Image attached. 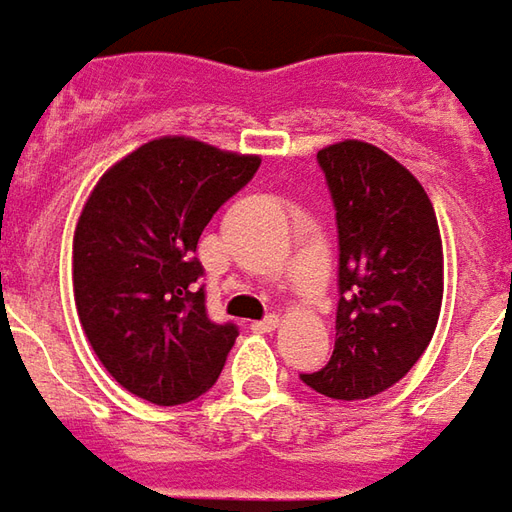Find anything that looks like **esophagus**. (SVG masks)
<instances>
[{
    "label": "esophagus",
    "mask_w": 512,
    "mask_h": 512,
    "mask_svg": "<svg viewBox=\"0 0 512 512\" xmlns=\"http://www.w3.org/2000/svg\"><path fill=\"white\" fill-rule=\"evenodd\" d=\"M277 327H280V316H268L263 318V321H255V324H252V330L255 332H274Z\"/></svg>",
    "instance_id": "esophagus-1"
}]
</instances>
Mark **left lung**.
<instances>
[{
	"mask_svg": "<svg viewBox=\"0 0 512 512\" xmlns=\"http://www.w3.org/2000/svg\"><path fill=\"white\" fill-rule=\"evenodd\" d=\"M318 163L338 221L335 352L305 385L357 402L388 391L430 346L443 302V241L424 185L380 146L346 138Z\"/></svg>",
	"mask_w": 512,
	"mask_h": 512,
	"instance_id": "8db88e82",
	"label": "left lung"
}]
</instances>
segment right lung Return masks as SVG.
<instances>
[{"instance_id":"add662e5","label":"right lung","mask_w":512,"mask_h":512,"mask_svg":"<svg viewBox=\"0 0 512 512\" xmlns=\"http://www.w3.org/2000/svg\"><path fill=\"white\" fill-rule=\"evenodd\" d=\"M260 155L160 135L99 177L74 227L82 332L124 391L185 405L219 380L238 330L213 324L194 282L199 235L255 177Z\"/></svg>"}]
</instances>
